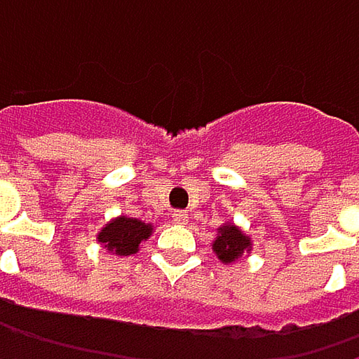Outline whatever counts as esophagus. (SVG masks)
Returning a JSON list of instances; mask_svg holds the SVG:
<instances>
[{
  "label": "esophagus",
  "mask_w": 359,
  "mask_h": 359,
  "mask_svg": "<svg viewBox=\"0 0 359 359\" xmlns=\"http://www.w3.org/2000/svg\"><path fill=\"white\" fill-rule=\"evenodd\" d=\"M189 220V214L187 212H175L172 214V222H177V224H184Z\"/></svg>",
  "instance_id": "obj_1"
}]
</instances>
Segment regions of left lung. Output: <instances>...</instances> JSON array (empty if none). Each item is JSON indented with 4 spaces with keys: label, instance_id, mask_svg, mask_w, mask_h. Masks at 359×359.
<instances>
[{
    "label": "left lung",
    "instance_id": "1",
    "mask_svg": "<svg viewBox=\"0 0 359 359\" xmlns=\"http://www.w3.org/2000/svg\"><path fill=\"white\" fill-rule=\"evenodd\" d=\"M251 237L235 222H224L218 233L216 239L212 241V251L216 253V257L222 264H237L241 257H248L251 253Z\"/></svg>",
    "mask_w": 359,
    "mask_h": 359
}]
</instances>
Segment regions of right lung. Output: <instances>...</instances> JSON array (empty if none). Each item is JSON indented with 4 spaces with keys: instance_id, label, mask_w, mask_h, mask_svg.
Segmentation results:
<instances>
[{
    "instance_id": "right-lung-1",
    "label": "right lung",
    "mask_w": 359,
    "mask_h": 359,
    "mask_svg": "<svg viewBox=\"0 0 359 359\" xmlns=\"http://www.w3.org/2000/svg\"><path fill=\"white\" fill-rule=\"evenodd\" d=\"M154 233V224L130 216H116L97 233V243L114 255H133Z\"/></svg>"
}]
</instances>
